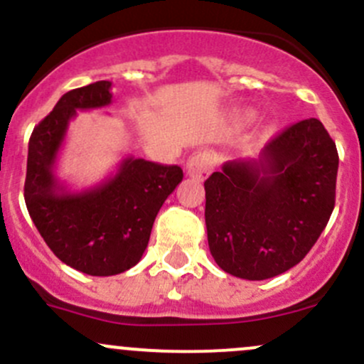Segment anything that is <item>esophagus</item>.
Here are the masks:
<instances>
[{"instance_id":"34e87169","label":"esophagus","mask_w":364,"mask_h":364,"mask_svg":"<svg viewBox=\"0 0 364 364\" xmlns=\"http://www.w3.org/2000/svg\"><path fill=\"white\" fill-rule=\"evenodd\" d=\"M213 165V156L210 154L208 151H199L187 161V175H189V177L199 178V181H205V178L212 173Z\"/></svg>"}]
</instances>
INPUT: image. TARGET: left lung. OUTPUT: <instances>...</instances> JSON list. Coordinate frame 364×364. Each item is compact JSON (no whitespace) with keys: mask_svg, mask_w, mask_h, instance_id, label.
Masks as SVG:
<instances>
[{"mask_svg":"<svg viewBox=\"0 0 364 364\" xmlns=\"http://www.w3.org/2000/svg\"><path fill=\"white\" fill-rule=\"evenodd\" d=\"M338 152L309 118L277 134L257 159H234L205 182V222L218 267L262 281L299 264L335 206Z\"/></svg>","mask_w":364,"mask_h":364,"instance_id":"obj_1","label":"left lung"}]
</instances>
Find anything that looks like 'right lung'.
<instances>
[{"label":"right lung","instance_id":"right-lung-1","mask_svg":"<svg viewBox=\"0 0 364 364\" xmlns=\"http://www.w3.org/2000/svg\"><path fill=\"white\" fill-rule=\"evenodd\" d=\"M111 81L64 93L34 127L27 152V212L48 248L69 267L90 276H114L139 264L165 199L182 182V168L124 158L116 173L73 193L55 177L58 151L77 111L112 102Z\"/></svg>","mask_w":364,"mask_h":364}]
</instances>
